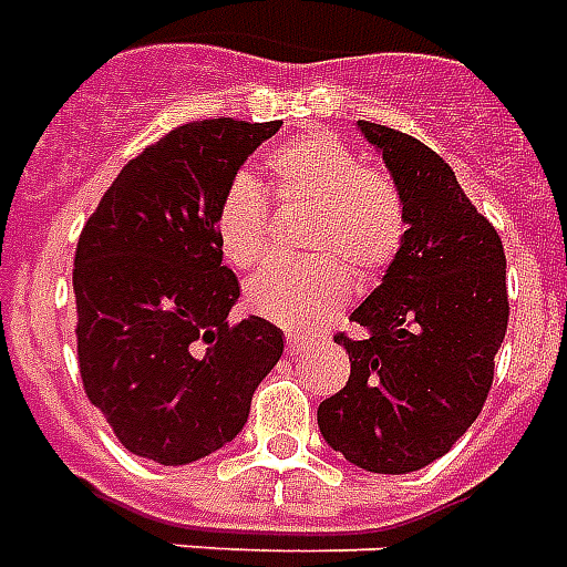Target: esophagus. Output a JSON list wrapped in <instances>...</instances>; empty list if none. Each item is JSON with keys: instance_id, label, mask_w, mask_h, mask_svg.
<instances>
[{"instance_id": "34e87169", "label": "esophagus", "mask_w": 567, "mask_h": 567, "mask_svg": "<svg viewBox=\"0 0 567 567\" xmlns=\"http://www.w3.org/2000/svg\"><path fill=\"white\" fill-rule=\"evenodd\" d=\"M305 347H308V338H299V334H287V355H299Z\"/></svg>"}]
</instances>
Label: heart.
<instances>
[{"instance_id": "obj_1", "label": "heart", "mask_w": 567, "mask_h": 567, "mask_svg": "<svg viewBox=\"0 0 567 567\" xmlns=\"http://www.w3.org/2000/svg\"><path fill=\"white\" fill-rule=\"evenodd\" d=\"M268 176L284 206H310L301 262H275L250 280L248 305L284 329H310L343 308L355 266L380 275L406 238V203L382 169L364 164L355 148L317 131L284 143L268 155ZM224 257L236 268H254L268 257L271 208L250 176H236L215 215Z\"/></svg>"}]
</instances>
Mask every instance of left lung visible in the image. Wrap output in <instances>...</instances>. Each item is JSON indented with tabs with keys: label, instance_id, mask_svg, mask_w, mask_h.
Instances as JSON below:
<instances>
[{
	"label": "left lung",
	"instance_id": "8db88e82",
	"mask_svg": "<svg viewBox=\"0 0 567 567\" xmlns=\"http://www.w3.org/2000/svg\"><path fill=\"white\" fill-rule=\"evenodd\" d=\"M406 203V238L382 284L338 334L349 382L317 410L319 433L359 470H424L478 419L508 329L499 233L421 140L359 122Z\"/></svg>",
	"mask_w": 567,
	"mask_h": 567
}]
</instances>
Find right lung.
Segmentation results:
<instances>
[{"instance_id": "right-lung-1", "label": "right lung", "mask_w": 567, "mask_h": 567, "mask_svg": "<svg viewBox=\"0 0 567 567\" xmlns=\"http://www.w3.org/2000/svg\"><path fill=\"white\" fill-rule=\"evenodd\" d=\"M280 122L203 118L127 161L74 254L76 359L92 406L131 454L185 466L238 436L284 355L262 317L229 322L238 278L215 215Z\"/></svg>"}]
</instances>
